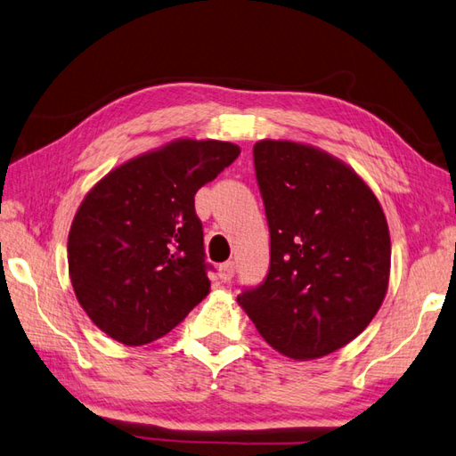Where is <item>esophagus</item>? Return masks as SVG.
<instances>
[{"label": "esophagus", "mask_w": 456, "mask_h": 456, "mask_svg": "<svg viewBox=\"0 0 456 456\" xmlns=\"http://www.w3.org/2000/svg\"><path fill=\"white\" fill-rule=\"evenodd\" d=\"M234 273H236V263L234 261H226L218 267V277L224 282L234 277Z\"/></svg>", "instance_id": "1"}]
</instances>
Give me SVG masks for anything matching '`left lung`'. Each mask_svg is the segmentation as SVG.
<instances>
[{"label":"left lung","mask_w":456,"mask_h":456,"mask_svg":"<svg viewBox=\"0 0 456 456\" xmlns=\"http://www.w3.org/2000/svg\"><path fill=\"white\" fill-rule=\"evenodd\" d=\"M254 161L271 265L238 302L281 355L326 357L355 339L387 297V216L365 179L326 150L265 138Z\"/></svg>","instance_id":"1"}]
</instances>
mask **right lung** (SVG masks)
Masks as SVG:
<instances>
[{
  "mask_svg": "<svg viewBox=\"0 0 456 456\" xmlns=\"http://www.w3.org/2000/svg\"><path fill=\"white\" fill-rule=\"evenodd\" d=\"M238 156V144L177 138L87 191L68 234V269L79 306L109 338L146 346L208 295L195 193Z\"/></svg>",
  "mask_w": 456,
  "mask_h": 456,
  "instance_id": "right-lung-1",
  "label": "right lung"
}]
</instances>
